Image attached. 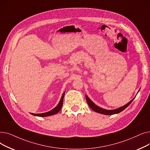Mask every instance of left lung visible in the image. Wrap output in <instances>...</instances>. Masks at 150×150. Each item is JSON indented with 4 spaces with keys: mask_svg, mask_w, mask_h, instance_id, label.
I'll use <instances>...</instances> for the list:
<instances>
[{
    "mask_svg": "<svg viewBox=\"0 0 150 150\" xmlns=\"http://www.w3.org/2000/svg\"><path fill=\"white\" fill-rule=\"evenodd\" d=\"M135 98V97H134ZM134 98L131 100V101H130L129 102H128L127 104H126L125 105H124L121 107H120L118 108L117 109H115V110H105V109H103L102 108H100L99 107H98L97 105H96V104L93 102V101L91 100L89 97L86 95V101H87V103L88 104V105L90 107V108L92 109L93 111L97 112V113H100V114H103V115H114V114H116V113H120L121 112L123 111L124 110H125V108H126L131 103V102L133 101V100L134 99Z\"/></svg>",
    "mask_w": 150,
    "mask_h": 150,
    "instance_id": "obj_1",
    "label": "left lung"
}]
</instances>
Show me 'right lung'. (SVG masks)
Segmentation results:
<instances>
[{
	"instance_id": "obj_1",
	"label": "right lung",
	"mask_w": 150,
	"mask_h": 150,
	"mask_svg": "<svg viewBox=\"0 0 150 150\" xmlns=\"http://www.w3.org/2000/svg\"><path fill=\"white\" fill-rule=\"evenodd\" d=\"M64 94L65 93H63L62 96V97L61 99L59 102V103H58V105L54 108H53V110H51V111H49L48 112H46V113H38V114H35V113H31L32 115H33L34 116H42V117H45V116H51V115H53L54 114H56L58 112H59L62 107V104H63V99H64Z\"/></svg>"
}]
</instances>
